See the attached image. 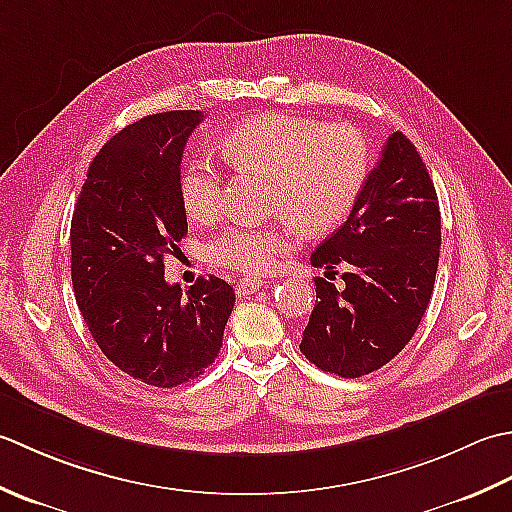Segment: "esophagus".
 Returning <instances> with one entry per match:
<instances>
[{
  "label": "esophagus",
  "instance_id": "1",
  "mask_svg": "<svg viewBox=\"0 0 512 512\" xmlns=\"http://www.w3.org/2000/svg\"><path fill=\"white\" fill-rule=\"evenodd\" d=\"M260 287H263V280L260 278H241L236 285V291L241 296H249V294H256Z\"/></svg>",
  "mask_w": 512,
  "mask_h": 512
}]
</instances>
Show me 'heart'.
I'll use <instances>...</instances> for the list:
<instances>
[{"mask_svg": "<svg viewBox=\"0 0 512 512\" xmlns=\"http://www.w3.org/2000/svg\"><path fill=\"white\" fill-rule=\"evenodd\" d=\"M225 161L243 174L274 181L269 225L238 223L212 238L207 256L214 267L236 274H271L296 252L302 236L338 227L356 205L369 172L367 139L347 123L263 114L229 132L221 143ZM181 203L194 223H214L223 212V174L212 159L185 163Z\"/></svg>", "mask_w": 512, "mask_h": 512, "instance_id": "1", "label": "heart"}]
</instances>
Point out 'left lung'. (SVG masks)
Listing matches in <instances>:
<instances>
[{"label": "left lung", "mask_w": 512, "mask_h": 512, "mask_svg": "<svg viewBox=\"0 0 512 512\" xmlns=\"http://www.w3.org/2000/svg\"><path fill=\"white\" fill-rule=\"evenodd\" d=\"M440 203L422 156L402 132L389 134L356 205L311 254L338 289L316 278V305L300 351L322 371L360 378L409 344L433 294L440 260Z\"/></svg>", "instance_id": "8db88e82"}]
</instances>
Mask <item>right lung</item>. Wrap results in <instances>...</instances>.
Returning a JSON list of instances; mask_svg holds the SVG:
<instances>
[{"mask_svg":"<svg viewBox=\"0 0 512 512\" xmlns=\"http://www.w3.org/2000/svg\"><path fill=\"white\" fill-rule=\"evenodd\" d=\"M201 121L172 110L123 128L92 159L70 225L72 287L92 338L114 367L159 389L210 367L236 302L223 278L185 294L163 278L187 234L181 156Z\"/></svg>","mask_w":512,"mask_h":512,"instance_id":"1","label":"right lung"}]
</instances>
